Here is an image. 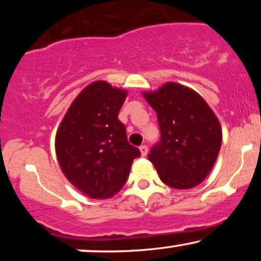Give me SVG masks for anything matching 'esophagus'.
I'll return each instance as SVG.
<instances>
[{"label": "esophagus", "mask_w": 261, "mask_h": 261, "mask_svg": "<svg viewBox=\"0 0 261 261\" xmlns=\"http://www.w3.org/2000/svg\"><path fill=\"white\" fill-rule=\"evenodd\" d=\"M140 151H141V154L146 155V154H147V152H148V147L146 145H141L140 146Z\"/></svg>", "instance_id": "1"}]
</instances>
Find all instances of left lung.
<instances>
[{
  "instance_id": "obj_1",
  "label": "left lung",
  "mask_w": 261,
  "mask_h": 261,
  "mask_svg": "<svg viewBox=\"0 0 261 261\" xmlns=\"http://www.w3.org/2000/svg\"><path fill=\"white\" fill-rule=\"evenodd\" d=\"M143 97L157 113L161 137L148 160L164 184L190 189L211 172L222 142L216 115L201 95L188 87L166 83Z\"/></svg>"
}]
</instances>
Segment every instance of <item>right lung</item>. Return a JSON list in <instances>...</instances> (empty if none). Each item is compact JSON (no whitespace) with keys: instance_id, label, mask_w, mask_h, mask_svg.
<instances>
[{"instance_id":"right-lung-1","label":"right lung","mask_w":261,"mask_h":261,"mask_svg":"<svg viewBox=\"0 0 261 261\" xmlns=\"http://www.w3.org/2000/svg\"><path fill=\"white\" fill-rule=\"evenodd\" d=\"M126 92L103 81L86 87L71 104L56 134L62 172L92 199H107L124 187L140 149L130 145L118 115Z\"/></svg>"}]
</instances>
